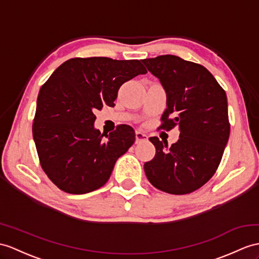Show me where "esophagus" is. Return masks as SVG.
I'll list each match as a JSON object with an SVG mask.
<instances>
[{"label":"esophagus","instance_id":"1","mask_svg":"<svg viewBox=\"0 0 259 259\" xmlns=\"http://www.w3.org/2000/svg\"><path fill=\"white\" fill-rule=\"evenodd\" d=\"M135 135H136V143H137V144H138V143H141V142L146 141L147 138H148L146 134H145V133H142V132H140V131H136Z\"/></svg>","mask_w":259,"mask_h":259}]
</instances>
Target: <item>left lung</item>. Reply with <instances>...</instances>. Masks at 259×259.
Here are the masks:
<instances>
[{
	"mask_svg": "<svg viewBox=\"0 0 259 259\" xmlns=\"http://www.w3.org/2000/svg\"><path fill=\"white\" fill-rule=\"evenodd\" d=\"M148 71L160 81L167 97L161 128L177 125L179 140L168 147L150 137L156 155L145 162L149 182L171 194H187L211 179L230 137L225 91L203 66L178 56L144 59Z\"/></svg>",
	"mask_w": 259,
	"mask_h": 259,
	"instance_id": "left-lung-1",
	"label": "left lung"
}]
</instances>
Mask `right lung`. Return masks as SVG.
<instances>
[{"label":"right lung","instance_id":"1","mask_svg":"<svg viewBox=\"0 0 259 259\" xmlns=\"http://www.w3.org/2000/svg\"><path fill=\"white\" fill-rule=\"evenodd\" d=\"M147 73L140 60L72 58L41 87L33 137L44 171L62 191L83 194L106 184L116 160L135 142L130 125L104 134L94 110L114 105L124 82Z\"/></svg>","mask_w":259,"mask_h":259}]
</instances>
